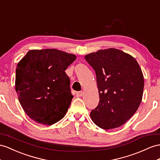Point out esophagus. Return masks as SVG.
Masks as SVG:
<instances>
[{
	"mask_svg": "<svg viewBox=\"0 0 160 160\" xmlns=\"http://www.w3.org/2000/svg\"><path fill=\"white\" fill-rule=\"evenodd\" d=\"M84 95V92L83 91H79L76 92V95L77 97H82Z\"/></svg>",
	"mask_w": 160,
	"mask_h": 160,
	"instance_id": "esophagus-1",
	"label": "esophagus"
}]
</instances>
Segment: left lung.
I'll list each match as a JSON object with an SVG mask.
<instances>
[{
  "label": "left lung",
  "mask_w": 160,
  "mask_h": 160,
  "mask_svg": "<svg viewBox=\"0 0 160 160\" xmlns=\"http://www.w3.org/2000/svg\"><path fill=\"white\" fill-rule=\"evenodd\" d=\"M96 73L99 103L90 114L104 130L124 124L142 101L144 78L137 60L119 49L110 48L85 55Z\"/></svg>",
  "instance_id": "left-lung-1"
}]
</instances>
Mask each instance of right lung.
Here are the masks:
<instances>
[{"label":"right lung","instance_id":"add662e5","mask_svg":"<svg viewBox=\"0 0 160 160\" xmlns=\"http://www.w3.org/2000/svg\"><path fill=\"white\" fill-rule=\"evenodd\" d=\"M76 59L75 55L47 48L30 50L19 61L15 91L32 120L50 126L65 116L73 97L65 70Z\"/></svg>","mask_w":160,"mask_h":160}]
</instances>
